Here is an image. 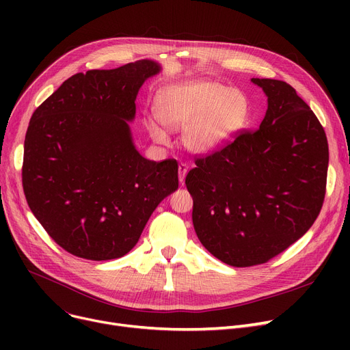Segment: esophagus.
Returning <instances> with one entry per match:
<instances>
[{"label":"esophagus","mask_w":350,"mask_h":350,"mask_svg":"<svg viewBox=\"0 0 350 350\" xmlns=\"http://www.w3.org/2000/svg\"><path fill=\"white\" fill-rule=\"evenodd\" d=\"M186 174H187V165L185 163H180L178 164V180H180L181 185L186 180Z\"/></svg>","instance_id":"34e87169"}]
</instances>
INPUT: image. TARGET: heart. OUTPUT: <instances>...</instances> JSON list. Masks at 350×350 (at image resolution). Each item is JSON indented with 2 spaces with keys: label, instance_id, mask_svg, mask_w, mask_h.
Instances as JSON below:
<instances>
[{
  "label": "heart",
  "instance_id": "heart-1",
  "mask_svg": "<svg viewBox=\"0 0 350 350\" xmlns=\"http://www.w3.org/2000/svg\"><path fill=\"white\" fill-rule=\"evenodd\" d=\"M154 112L170 131H185V144L196 153L221 149L241 131L250 116V102L238 89L217 81H194L160 89ZM156 142H165L157 122H147Z\"/></svg>",
  "mask_w": 350,
  "mask_h": 350
}]
</instances>
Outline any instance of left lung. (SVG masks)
Masks as SVG:
<instances>
[{
    "label": "left lung",
    "mask_w": 350,
    "mask_h": 350,
    "mask_svg": "<svg viewBox=\"0 0 350 350\" xmlns=\"http://www.w3.org/2000/svg\"><path fill=\"white\" fill-rule=\"evenodd\" d=\"M268 98L260 129L196 160L186 177L200 243L231 267L285 251L321 213L329 150L322 124L284 81L252 78Z\"/></svg>",
    "instance_id": "1"
}]
</instances>
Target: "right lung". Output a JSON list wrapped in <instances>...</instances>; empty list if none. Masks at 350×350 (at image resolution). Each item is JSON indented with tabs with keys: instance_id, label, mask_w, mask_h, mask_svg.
<instances>
[{
	"instance_id": "add662e5",
	"label": "right lung",
	"mask_w": 350,
	"mask_h": 350,
	"mask_svg": "<svg viewBox=\"0 0 350 350\" xmlns=\"http://www.w3.org/2000/svg\"><path fill=\"white\" fill-rule=\"evenodd\" d=\"M150 59L66 79L33 112L24 143L23 187L52 240L90 261L131 251L160 201L178 187L173 159L152 161L133 144L129 122Z\"/></svg>"
}]
</instances>
